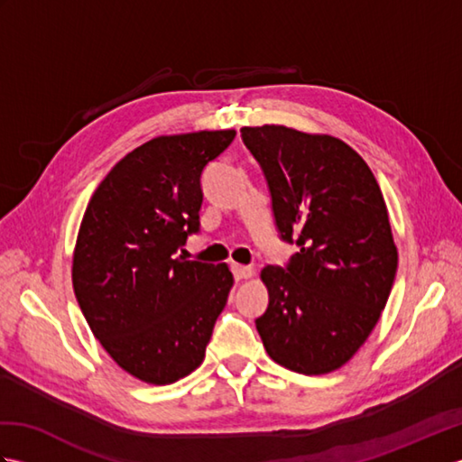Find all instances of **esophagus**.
<instances>
[{
	"label": "esophagus",
	"instance_id": "34e87169",
	"mask_svg": "<svg viewBox=\"0 0 462 462\" xmlns=\"http://www.w3.org/2000/svg\"><path fill=\"white\" fill-rule=\"evenodd\" d=\"M230 268H232V273H234V278H236V280H246L254 273L252 266H242V263H232Z\"/></svg>",
	"mask_w": 462,
	"mask_h": 462
}]
</instances>
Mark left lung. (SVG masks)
Listing matches in <instances>:
<instances>
[{"label": "left lung", "instance_id": "obj_1", "mask_svg": "<svg viewBox=\"0 0 462 462\" xmlns=\"http://www.w3.org/2000/svg\"><path fill=\"white\" fill-rule=\"evenodd\" d=\"M266 176L286 266H266L268 308L256 329L268 356L303 375L339 369L381 318L397 248L379 184L349 144L282 125L244 126Z\"/></svg>", "mask_w": 462, "mask_h": 462}]
</instances>
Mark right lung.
I'll return each mask as SVG.
<instances>
[{"instance_id":"right-lung-1","label":"right lung","mask_w":462,"mask_h":462,"mask_svg":"<svg viewBox=\"0 0 462 462\" xmlns=\"http://www.w3.org/2000/svg\"><path fill=\"white\" fill-rule=\"evenodd\" d=\"M236 131L156 136L97 186L73 254L93 336L133 377L169 385L200 365L234 283L226 263L186 260L200 232L202 172Z\"/></svg>"}]
</instances>
